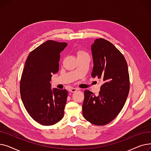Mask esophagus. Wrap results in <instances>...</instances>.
Here are the masks:
<instances>
[{"instance_id":"1","label":"esophagus","mask_w":151,"mask_h":151,"mask_svg":"<svg viewBox=\"0 0 151 151\" xmlns=\"http://www.w3.org/2000/svg\"><path fill=\"white\" fill-rule=\"evenodd\" d=\"M78 88H70V89H69V91L70 92H76V91H78Z\"/></svg>"}]
</instances>
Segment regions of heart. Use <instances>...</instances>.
<instances>
[{
	"label": "heart",
	"mask_w": 151,
	"mask_h": 151,
	"mask_svg": "<svg viewBox=\"0 0 151 151\" xmlns=\"http://www.w3.org/2000/svg\"><path fill=\"white\" fill-rule=\"evenodd\" d=\"M88 55V54H87L84 51H78V56H79V55Z\"/></svg>",
	"instance_id": "obj_1"
}]
</instances>
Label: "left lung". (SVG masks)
I'll list each match as a JSON object with an SVG mask.
<instances>
[{"mask_svg": "<svg viewBox=\"0 0 151 151\" xmlns=\"http://www.w3.org/2000/svg\"><path fill=\"white\" fill-rule=\"evenodd\" d=\"M93 67L91 75L101 78L99 96L85 90L83 114L96 125L111 122L123 108L130 90L127 63L123 54L111 42L96 39L91 46Z\"/></svg>", "mask_w": 151, "mask_h": 151, "instance_id": "obj_1", "label": "left lung"}]
</instances>
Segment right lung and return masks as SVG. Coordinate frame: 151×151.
<instances>
[{
	"label": "right lung",
	"instance_id": "add662e5",
	"mask_svg": "<svg viewBox=\"0 0 151 151\" xmlns=\"http://www.w3.org/2000/svg\"><path fill=\"white\" fill-rule=\"evenodd\" d=\"M67 43L47 40L29 54L20 81V93L26 111L34 121L52 125L63 117L68 92L51 88L52 74L59 68L60 53Z\"/></svg>",
	"mask_w": 151,
	"mask_h": 151
}]
</instances>
